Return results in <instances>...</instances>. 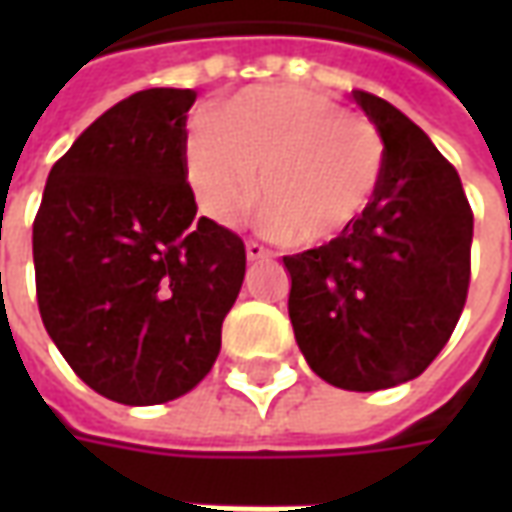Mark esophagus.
<instances>
[{"label":"esophagus","instance_id":"obj_1","mask_svg":"<svg viewBox=\"0 0 512 512\" xmlns=\"http://www.w3.org/2000/svg\"><path fill=\"white\" fill-rule=\"evenodd\" d=\"M246 257H249V260H268V257H271V249H266L263 244H257V241H246Z\"/></svg>","mask_w":512,"mask_h":512}]
</instances>
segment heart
<instances>
[{"instance_id": "heart-1", "label": "heart", "mask_w": 512, "mask_h": 512, "mask_svg": "<svg viewBox=\"0 0 512 512\" xmlns=\"http://www.w3.org/2000/svg\"><path fill=\"white\" fill-rule=\"evenodd\" d=\"M183 164L213 219H233L257 194L266 224L296 246L348 233L376 197L384 142L365 117L290 84L249 87L189 128Z\"/></svg>"}]
</instances>
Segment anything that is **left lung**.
<instances>
[{
  "label": "left lung",
  "mask_w": 512,
  "mask_h": 512,
  "mask_svg": "<svg viewBox=\"0 0 512 512\" xmlns=\"http://www.w3.org/2000/svg\"><path fill=\"white\" fill-rule=\"evenodd\" d=\"M351 98L384 142L376 197L337 241L282 263L312 373L376 392L425 373L450 340L469 290L474 216L455 167L417 123L378 95Z\"/></svg>",
  "instance_id": "left-lung-1"
}]
</instances>
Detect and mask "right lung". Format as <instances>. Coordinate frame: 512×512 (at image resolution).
<instances>
[{
  "label": "right lung",
  "mask_w": 512,
  "mask_h": 512,
  "mask_svg": "<svg viewBox=\"0 0 512 512\" xmlns=\"http://www.w3.org/2000/svg\"><path fill=\"white\" fill-rule=\"evenodd\" d=\"M194 90L128 95L51 167L32 227L38 307L98 395L156 406L211 373L246 274L244 241L197 216L186 180Z\"/></svg>",
  "instance_id": "obj_1"
}]
</instances>
